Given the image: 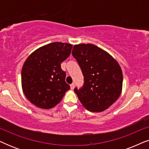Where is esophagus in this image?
<instances>
[{
  "mask_svg": "<svg viewBox=\"0 0 149 149\" xmlns=\"http://www.w3.org/2000/svg\"><path fill=\"white\" fill-rule=\"evenodd\" d=\"M74 83H72V84L70 85V89H74Z\"/></svg>",
  "mask_w": 149,
  "mask_h": 149,
  "instance_id": "esophagus-1",
  "label": "esophagus"
}]
</instances>
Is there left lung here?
I'll return each mask as SVG.
<instances>
[{"label": "left lung", "mask_w": 149, "mask_h": 149, "mask_svg": "<svg viewBox=\"0 0 149 149\" xmlns=\"http://www.w3.org/2000/svg\"><path fill=\"white\" fill-rule=\"evenodd\" d=\"M72 54L81 67L84 84L74 92L83 107L91 112H101L115 102L121 93L123 73L109 53L92 44L73 47Z\"/></svg>", "instance_id": "left-lung-1"}]
</instances>
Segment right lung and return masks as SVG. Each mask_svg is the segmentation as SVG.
Instances as JSON below:
<instances>
[{
  "instance_id": "right-lung-1",
  "label": "right lung",
  "mask_w": 149,
  "mask_h": 149,
  "mask_svg": "<svg viewBox=\"0 0 149 149\" xmlns=\"http://www.w3.org/2000/svg\"><path fill=\"white\" fill-rule=\"evenodd\" d=\"M72 47L69 43L52 42L37 49L26 59L22 70V89L36 107L52 109L70 89L61 63L68 58Z\"/></svg>"
}]
</instances>
